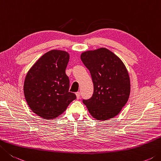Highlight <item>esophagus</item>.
Returning <instances> with one entry per match:
<instances>
[{"label":"esophagus","instance_id":"1","mask_svg":"<svg viewBox=\"0 0 161 161\" xmlns=\"http://www.w3.org/2000/svg\"><path fill=\"white\" fill-rule=\"evenodd\" d=\"M75 95H76V97L77 99H80V92H76L75 93Z\"/></svg>","mask_w":161,"mask_h":161}]
</instances>
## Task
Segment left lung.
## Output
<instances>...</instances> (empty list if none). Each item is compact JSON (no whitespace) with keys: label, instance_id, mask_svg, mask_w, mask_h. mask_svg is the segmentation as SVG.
<instances>
[{"label":"left lung","instance_id":"1","mask_svg":"<svg viewBox=\"0 0 161 161\" xmlns=\"http://www.w3.org/2000/svg\"><path fill=\"white\" fill-rule=\"evenodd\" d=\"M80 59L89 69L94 85L92 97L83 100L89 113L101 121L116 116L130 97V79L126 66L105 47L82 53Z\"/></svg>","mask_w":161,"mask_h":161}]
</instances>
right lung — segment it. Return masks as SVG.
<instances>
[{"label": "right lung", "mask_w": 161, "mask_h": 161, "mask_svg": "<svg viewBox=\"0 0 161 161\" xmlns=\"http://www.w3.org/2000/svg\"><path fill=\"white\" fill-rule=\"evenodd\" d=\"M69 54L53 50L35 62L26 75L24 93L31 111L43 119L51 120L62 115L76 99L70 92L66 68Z\"/></svg>", "instance_id": "add662e5"}]
</instances>
